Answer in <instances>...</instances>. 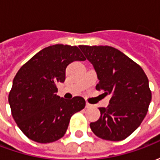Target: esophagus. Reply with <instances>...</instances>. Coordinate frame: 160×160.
<instances>
[{
    "label": "esophagus",
    "instance_id": "esophagus-1",
    "mask_svg": "<svg viewBox=\"0 0 160 160\" xmlns=\"http://www.w3.org/2000/svg\"><path fill=\"white\" fill-rule=\"evenodd\" d=\"M92 104H89L88 102H87V104H86V107H87V108H91V107H92Z\"/></svg>",
    "mask_w": 160,
    "mask_h": 160
}]
</instances>
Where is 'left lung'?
I'll list each match as a JSON object with an SVG mask.
<instances>
[{
    "instance_id": "left-lung-1",
    "label": "left lung",
    "mask_w": 160,
    "mask_h": 160,
    "mask_svg": "<svg viewBox=\"0 0 160 160\" xmlns=\"http://www.w3.org/2000/svg\"><path fill=\"white\" fill-rule=\"evenodd\" d=\"M79 47L97 73L96 89L111 96L107 107L99 108L100 118L91 122V129L107 141L126 139L148 113L152 99L148 77L140 65L113 47Z\"/></svg>"
}]
</instances>
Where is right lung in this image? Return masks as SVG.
I'll return each instance as SVG.
<instances>
[{
    "label": "right lung",
    "mask_w": 160,
    "mask_h": 160,
    "mask_svg": "<svg viewBox=\"0 0 160 160\" xmlns=\"http://www.w3.org/2000/svg\"><path fill=\"white\" fill-rule=\"evenodd\" d=\"M85 60L77 46L55 44L42 49L19 68L8 102L12 118L26 137L49 143L65 134L71 117L83 110L86 101L80 96L71 100L60 98L56 85L64 82L69 63Z\"/></svg>",
    "instance_id": "1"
}]
</instances>
